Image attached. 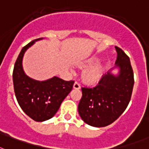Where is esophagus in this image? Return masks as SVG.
Masks as SVG:
<instances>
[{"label": "esophagus", "instance_id": "1", "mask_svg": "<svg viewBox=\"0 0 149 149\" xmlns=\"http://www.w3.org/2000/svg\"><path fill=\"white\" fill-rule=\"evenodd\" d=\"M73 89H80V85H79L77 82H75L74 84H73Z\"/></svg>", "mask_w": 149, "mask_h": 149}]
</instances>
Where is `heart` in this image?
<instances>
[{"instance_id":"heart-1","label":"heart","mask_w":149,"mask_h":149,"mask_svg":"<svg viewBox=\"0 0 149 149\" xmlns=\"http://www.w3.org/2000/svg\"><path fill=\"white\" fill-rule=\"evenodd\" d=\"M95 58H90L89 60H86L83 62L79 63L77 66L79 68H85L87 67L86 70H84L82 72V80L83 83L88 85H93L95 83H98L99 81L102 79L104 72V67L102 64L100 63H95L89 67L91 64L96 62ZM89 67L88 68V66Z\"/></svg>"}]
</instances>
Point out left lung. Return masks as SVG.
<instances>
[{
  "label": "left lung",
  "mask_w": 149,
  "mask_h": 149,
  "mask_svg": "<svg viewBox=\"0 0 149 149\" xmlns=\"http://www.w3.org/2000/svg\"><path fill=\"white\" fill-rule=\"evenodd\" d=\"M115 48L117 59L114 68L119 69L118 74L109 70L97 86L82 88L78 112L81 118L91 126L100 128L112 124L123 114L131 100L134 74L130 60L123 49Z\"/></svg>",
  "instance_id": "1"
}]
</instances>
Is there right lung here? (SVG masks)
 <instances>
[{"mask_svg":"<svg viewBox=\"0 0 149 149\" xmlns=\"http://www.w3.org/2000/svg\"><path fill=\"white\" fill-rule=\"evenodd\" d=\"M40 40L43 38L34 40L23 47L13 71L14 93L18 104L36 122H43L54 116L74 83V81H65L57 77L39 81L26 76L22 66L24 55L29 47Z\"/></svg>","mask_w":149,"mask_h":149,"instance_id":"add662e5","label":"right lung"}]
</instances>
